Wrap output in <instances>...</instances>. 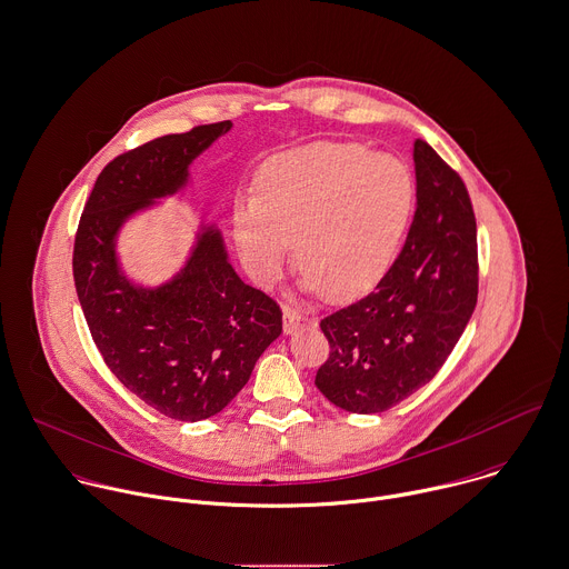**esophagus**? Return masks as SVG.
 <instances>
[{"label":"esophagus","instance_id":"1","mask_svg":"<svg viewBox=\"0 0 569 569\" xmlns=\"http://www.w3.org/2000/svg\"><path fill=\"white\" fill-rule=\"evenodd\" d=\"M282 318H284V333H293L300 327H307V325L313 322L311 318H307V316H302V313H298V311H293L289 307L282 311Z\"/></svg>","mask_w":569,"mask_h":569}]
</instances>
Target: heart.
Here are the masks:
<instances>
[{
    "label": "heart",
    "mask_w": 569,
    "mask_h": 569,
    "mask_svg": "<svg viewBox=\"0 0 569 569\" xmlns=\"http://www.w3.org/2000/svg\"><path fill=\"white\" fill-rule=\"evenodd\" d=\"M403 161L362 143L322 141L269 159L256 198H238L231 229L249 278L273 284L293 240L305 284L351 298L378 284L399 253L415 211Z\"/></svg>",
    "instance_id": "obj_1"
}]
</instances>
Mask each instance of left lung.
<instances>
[{"label": "left lung", "instance_id": "8db88e82", "mask_svg": "<svg viewBox=\"0 0 569 569\" xmlns=\"http://www.w3.org/2000/svg\"><path fill=\"white\" fill-rule=\"evenodd\" d=\"M417 209L376 291L320 322V392L349 412H383L428 383L459 342L479 293L477 220L461 177L415 141Z\"/></svg>", "mask_w": 569, "mask_h": 569}]
</instances>
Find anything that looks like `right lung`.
Returning <instances> with one entry per match:
<instances>
[{
	"instance_id": "add662e5",
	"label": "right lung",
	"mask_w": 569,
	"mask_h": 569,
	"mask_svg": "<svg viewBox=\"0 0 569 569\" xmlns=\"http://www.w3.org/2000/svg\"><path fill=\"white\" fill-rule=\"evenodd\" d=\"M229 130L231 121L196 126L119 154L99 174L74 236V287L106 367L179 421L207 419L240 392L282 333V311L238 278L213 227L202 229L188 264L159 289L134 287L119 271L114 238L134 211L181 190L191 161Z\"/></svg>"
}]
</instances>
